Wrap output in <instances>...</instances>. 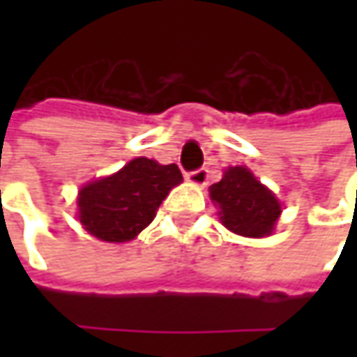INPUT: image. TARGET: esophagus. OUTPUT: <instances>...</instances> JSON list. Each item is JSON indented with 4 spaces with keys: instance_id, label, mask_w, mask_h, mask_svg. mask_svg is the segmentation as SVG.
<instances>
[{
    "instance_id": "1",
    "label": "esophagus",
    "mask_w": 357,
    "mask_h": 357,
    "mask_svg": "<svg viewBox=\"0 0 357 357\" xmlns=\"http://www.w3.org/2000/svg\"><path fill=\"white\" fill-rule=\"evenodd\" d=\"M186 181L197 186H204L208 181V169H197V171L186 172Z\"/></svg>"
}]
</instances>
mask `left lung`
<instances>
[{
    "label": "left lung",
    "mask_w": 357,
    "mask_h": 357,
    "mask_svg": "<svg viewBox=\"0 0 357 357\" xmlns=\"http://www.w3.org/2000/svg\"><path fill=\"white\" fill-rule=\"evenodd\" d=\"M208 192L218 206L220 222L240 236H270L280 218V200L246 167H228Z\"/></svg>",
    "instance_id": "left-lung-1"
}]
</instances>
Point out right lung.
<instances>
[{
    "label": "right lung",
    "mask_w": 357,
    "mask_h": 357,
    "mask_svg": "<svg viewBox=\"0 0 357 357\" xmlns=\"http://www.w3.org/2000/svg\"><path fill=\"white\" fill-rule=\"evenodd\" d=\"M181 183L183 174L176 165L132 158L115 174L79 190L77 218L95 238L127 242L153 222L160 202Z\"/></svg>",
    "instance_id": "add662e5"
}]
</instances>
